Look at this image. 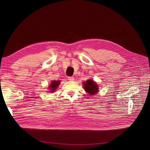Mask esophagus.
Wrapping results in <instances>:
<instances>
[{
  "label": "esophagus",
  "mask_w": 150,
  "mask_h": 150,
  "mask_svg": "<svg viewBox=\"0 0 150 150\" xmlns=\"http://www.w3.org/2000/svg\"><path fill=\"white\" fill-rule=\"evenodd\" d=\"M75 80V78L72 76H69L68 77V80L69 81H74Z\"/></svg>",
  "instance_id": "esophagus-1"
}]
</instances>
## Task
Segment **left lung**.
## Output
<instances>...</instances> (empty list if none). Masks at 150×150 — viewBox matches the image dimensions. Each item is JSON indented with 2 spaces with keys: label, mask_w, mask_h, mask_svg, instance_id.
Listing matches in <instances>:
<instances>
[{
  "label": "left lung",
  "mask_w": 150,
  "mask_h": 150,
  "mask_svg": "<svg viewBox=\"0 0 150 150\" xmlns=\"http://www.w3.org/2000/svg\"><path fill=\"white\" fill-rule=\"evenodd\" d=\"M83 88L85 91L88 93V95L90 96H93L97 93L98 92V86L95 81L92 80H88L83 83Z\"/></svg>",
  "instance_id": "obj_1"
}]
</instances>
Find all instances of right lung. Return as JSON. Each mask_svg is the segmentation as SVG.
<instances>
[{
	"mask_svg": "<svg viewBox=\"0 0 150 150\" xmlns=\"http://www.w3.org/2000/svg\"><path fill=\"white\" fill-rule=\"evenodd\" d=\"M61 81L59 80H58V81H52L51 82V84L49 85V92H54L55 91V90H56L58 86L59 85Z\"/></svg>",
	"mask_w": 150,
	"mask_h": 150,
	"instance_id": "obj_1",
	"label": "right lung"
}]
</instances>
